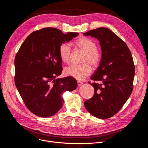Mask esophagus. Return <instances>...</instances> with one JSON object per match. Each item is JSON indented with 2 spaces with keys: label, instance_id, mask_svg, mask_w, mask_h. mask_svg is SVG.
Here are the masks:
<instances>
[{
  "label": "esophagus",
  "instance_id": "1",
  "mask_svg": "<svg viewBox=\"0 0 148 148\" xmlns=\"http://www.w3.org/2000/svg\"><path fill=\"white\" fill-rule=\"evenodd\" d=\"M77 83H78V86H81V85H82V84H83L82 82H81V81H77Z\"/></svg>",
  "mask_w": 148,
  "mask_h": 148
}]
</instances>
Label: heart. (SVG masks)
<instances>
[{"mask_svg":"<svg viewBox=\"0 0 148 148\" xmlns=\"http://www.w3.org/2000/svg\"><path fill=\"white\" fill-rule=\"evenodd\" d=\"M75 46L79 49L85 55L82 62L84 64L77 66L71 65L65 68L64 72L66 75L71 77L78 80H82L90 75L92 67H97L101 59V51L97 47L95 42L89 38L81 37L75 41ZM71 46L67 43H62L59 47V55L63 62L68 63L70 61Z\"/></svg>","mask_w":148,"mask_h":148,"instance_id":"heart-1","label":"heart"}]
</instances>
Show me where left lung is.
<instances>
[{"label": "left lung", "mask_w": 148, "mask_h": 148, "mask_svg": "<svg viewBox=\"0 0 148 148\" xmlns=\"http://www.w3.org/2000/svg\"><path fill=\"white\" fill-rule=\"evenodd\" d=\"M97 38L101 49L98 67L91 79L94 95L84 102L94 116L107 119L115 115L130 97L133 90L135 66L127 45L108 28L100 27L83 33Z\"/></svg>", "instance_id": "8db88e82"}]
</instances>
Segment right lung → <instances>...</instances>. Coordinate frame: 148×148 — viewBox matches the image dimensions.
I'll list each match as a JSON object with an SVG mask.
<instances>
[{
  "label": "right lung",
  "mask_w": 148,
  "mask_h": 148,
  "mask_svg": "<svg viewBox=\"0 0 148 148\" xmlns=\"http://www.w3.org/2000/svg\"><path fill=\"white\" fill-rule=\"evenodd\" d=\"M79 33L47 27L31 33L21 46L14 60L16 88L27 108L40 117L56 114L62 107V94L76 89L71 77L58 78L62 72L60 46Z\"/></svg>",
  "instance_id": "right-lung-1"
}]
</instances>
